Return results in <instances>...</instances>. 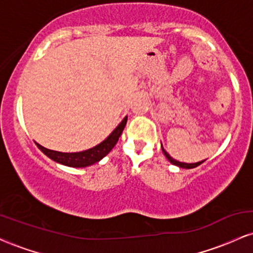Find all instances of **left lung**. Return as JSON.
I'll return each mask as SVG.
<instances>
[{
    "mask_svg": "<svg viewBox=\"0 0 253 253\" xmlns=\"http://www.w3.org/2000/svg\"><path fill=\"white\" fill-rule=\"evenodd\" d=\"M162 151H163V153H164V156L167 157L168 158V161L170 162L171 164H173V165H176V167H179V168H183V169H193V168H196V167H199L200 164H202L203 162L206 161H201V162H197V163H183V162H178V161H176V159H173L172 157H171L169 153L167 152V151L164 150V147H163V145H162Z\"/></svg>",
    "mask_w": 253,
    "mask_h": 253,
    "instance_id": "left-lung-1",
    "label": "left lung"
}]
</instances>
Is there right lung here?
I'll list each match as a JSON object with an SVG mask.
<instances>
[{
	"label": "right lung",
	"mask_w": 253,
	"mask_h": 253,
	"mask_svg": "<svg viewBox=\"0 0 253 253\" xmlns=\"http://www.w3.org/2000/svg\"><path fill=\"white\" fill-rule=\"evenodd\" d=\"M126 123L127 117H125L124 120L115 127V129L104 139L102 143L97 144L96 146L91 147L89 150L81 151V152H59V151L46 149V147L42 146L38 143H36V145L43 155L47 156L48 158L54 161L56 163L66 165V167L70 168H85L97 163L103 157L108 155L113 147L117 145L119 138H120L121 133H123L125 126H126Z\"/></svg>",
	"instance_id": "add662e5"
}]
</instances>
